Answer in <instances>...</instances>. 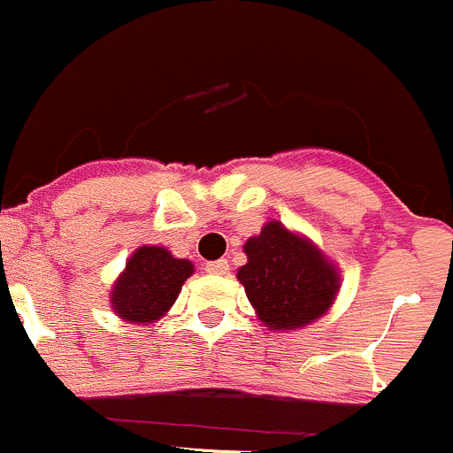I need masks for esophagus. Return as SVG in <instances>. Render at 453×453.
<instances>
[{
	"label": "esophagus",
	"instance_id": "obj_1",
	"mask_svg": "<svg viewBox=\"0 0 453 453\" xmlns=\"http://www.w3.org/2000/svg\"><path fill=\"white\" fill-rule=\"evenodd\" d=\"M227 270H230V264H227L226 259L210 261V264H205V273H210V274H219V277H221V274H226Z\"/></svg>",
	"mask_w": 453,
	"mask_h": 453
}]
</instances>
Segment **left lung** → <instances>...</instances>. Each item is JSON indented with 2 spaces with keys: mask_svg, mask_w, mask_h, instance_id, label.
<instances>
[{
  "mask_svg": "<svg viewBox=\"0 0 453 453\" xmlns=\"http://www.w3.org/2000/svg\"><path fill=\"white\" fill-rule=\"evenodd\" d=\"M243 252L248 261L236 270V279L268 331H297L335 303L340 270L306 234L273 219L243 243Z\"/></svg>",
  "mask_w": 453,
  "mask_h": 453,
  "instance_id": "left-lung-1",
  "label": "left lung"
}]
</instances>
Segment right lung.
I'll return each mask as SVG.
<instances>
[{"label": "right lung", "mask_w": 453, "mask_h": 453, "mask_svg": "<svg viewBox=\"0 0 453 453\" xmlns=\"http://www.w3.org/2000/svg\"><path fill=\"white\" fill-rule=\"evenodd\" d=\"M192 274V261L179 259L167 248H136L111 286V311L127 324H156L174 306Z\"/></svg>", "instance_id": "add662e5"}]
</instances>
